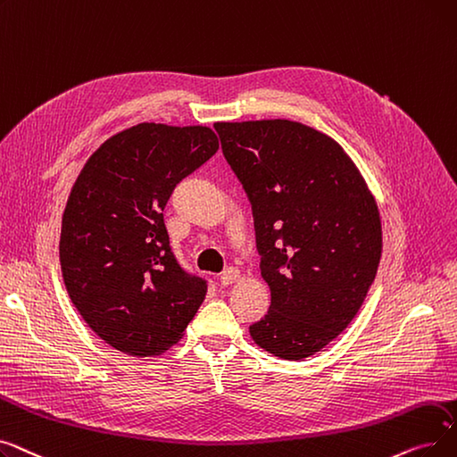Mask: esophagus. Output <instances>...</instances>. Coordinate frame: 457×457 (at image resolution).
Here are the masks:
<instances>
[{"label": "esophagus", "instance_id": "34e87169", "mask_svg": "<svg viewBox=\"0 0 457 457\" xmlns=\"http://www.w3.org/2000/svg\"><path fill=\"white\" fill-rule=\"evenodd\" d=\"M237 278H240V270L237 268H227L223 273H221V277H220V280H221V285H232V282H236Z\"/></svg>", "mask_w": 457, "mask_h": 457}]
</instances>
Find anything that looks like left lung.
I'll use <instances>...</instances> for the list:
<instances>
[{
    "mask_svg": "<svg viewBox=\"0 0 457 457\" xmlns=\"http://www.w3.org/2000/svg\"><path fill=\"white\" fill-rule=\"evenodd\" d=\"M213 128L251 203L271 290L251 337L280 359L314 355L352 323L376 278V201L342 146L314 128L285 119Z\"/></svg>",
    "mask_w": 457,
    "mask_h": 457,
    "instance_id": "obj_1",
    "label": "left lung"
}]
</instances>
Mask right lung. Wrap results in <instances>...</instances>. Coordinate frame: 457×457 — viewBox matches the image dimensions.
Segmentation results:
<instances>
[{
  "mask_svg": "<svg viewBox=\"0 0 457 457\" xmlns=\"http://www.w3.org/2000/svg\"><path fill=\"white\" fill-rule=\"evenodd\" d=\"M217 148L206 126L141 122L85 163L62 213L64 287L87 325L115 350L150 357L186 331L208 280L180 266L163 208Z\"/></svg>",
  "mask_w": 457,
  "mask_h": 457,
  "instance_id": "1",
  "label": "right lung"
}]
</instances>
